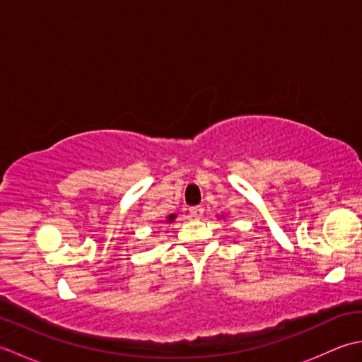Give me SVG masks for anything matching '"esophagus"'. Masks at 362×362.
Here are the masks:
<instances>
[{
  "mask_svg": "<svg viewBox=\"0 0 362 362\" xmlns=\"http://www.w3.org/2000/svg\"><path fill=\"white\" fill-rule=\"evenodd\" d=\"M204 214V209L201 205H196V206H191L189 209V216L193 219H201Z\"/></svg>",
  "mask_w": 362,
  "mask_h": 362,
  "instance_id": "34e87169",
  "label": "esophagus"
}]
</instances>
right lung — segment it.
Wrapping results in <instances>:
<instances>
[{
    "instance_id": "right-lung-1",
    "label": "right lung",
    "mask_w": 362,
    "mask_h": 362,
    "mask_svg": "<svg viewBox=\"0 0 362 362\" xmlns=\"http://www.w3.org/2000/svg\"><path fill=\"white\" fill-rule=\"evenodd\" d=\"M175 219V214H169V216H168V219L165 221V222H173Z\"/></svg>"
}]
</instances>
